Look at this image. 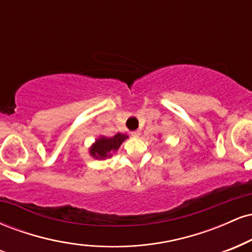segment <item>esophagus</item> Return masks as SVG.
Segmentation results:
<instances>
[{"instance_id":"1","label":"esophagus","mask_w":252,"mask_h":252,"mask_svg":"<svg viewBox=\"0 0 252 252\" xmlns=\"http://www.w3.org/2000/svg\"><path fill=\"white\" fill-rule=\"evenodd\" d=\"M130 134H131V136H134V137H138V136H140V131H138V130H135V131H131Z\"/></svg>"}]
</instances>
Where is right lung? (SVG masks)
<instances>
[{
    "label": "right lung",
    "instance_id": "1",
    "mask_svg": "<svg viewBox=\"0 0 252 252\" xmlns=\"http://www.w3.org/2000/svg\"><path fill=\"white\" fill-rule=\"evenodd\" d=\"M128 137V135L121 134V132L112 136V137L99 136L89 148L90 156H92L96 160H106V158H110L114 153H116L120 149L121 144Z\"/></svg>",
    "mask_w": 252,
    "mask_h": 252
}]
</instances>
